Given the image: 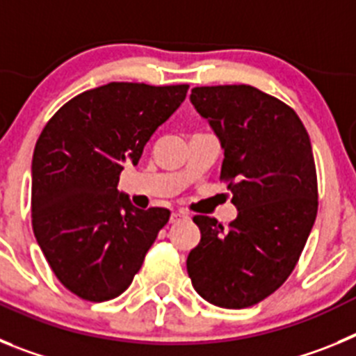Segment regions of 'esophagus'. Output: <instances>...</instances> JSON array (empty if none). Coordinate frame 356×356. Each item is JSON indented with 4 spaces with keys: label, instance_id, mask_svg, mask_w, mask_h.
Listing matches in <instances>:
<instances>
[{
    "label": "esophagus",
    "instance_id": "obj_1",
    "mask_svg": "<svg viewBox=\"0 0 356 356\" xmlns=\"http://www.w3.org/2000/svg\"><path fill=\"white\" fill-rule=\"evenodd\" d=\"M187 213H185V212H172L171 213V219H169V221H171V222H180L181 221V219H187Z\"/></svg>",
    "mask_w": 356,
    "mask_h": 356
}]
</instances>
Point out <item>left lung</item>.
<instances>
[{"mask_svg": "<svg viewBox=\"0 0 356 356\" xmlns=\"http://www.w3.org/2000/svg\"><path fill=\"white\" fill-rule=\"evenodd\" d=\"M191 102L221 140V180L238 213L228 226L194 216L201 241L187 259L209 303L248 308L294 271L317 216V172L303 122L251 85L194 87Z\"/></svg>", "mask_w": 356, "mask_h": 356, "instance_id": "left-lung-1", "label": "left lung"}]
</instances>
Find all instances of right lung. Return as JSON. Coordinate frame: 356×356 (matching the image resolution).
<instances>
[{
	"label": "right lung",
	"instance_id": "add662e5",
	"mask_svg": "<svg viewBox=\"0 0 356 356\" xmlns=\"http://www.w3.org/2000/svg\"><path fill=\"white\" fill-rule=\"evenodd\" d=\"M187 90L112 81L74 96L46 122L31 162V226L58 282L81 300L127 291L168 225V209H135L118 184Z\"/></svg>",
	"mask_w": 356,
	"mask_h": 356
}]
</instances>
